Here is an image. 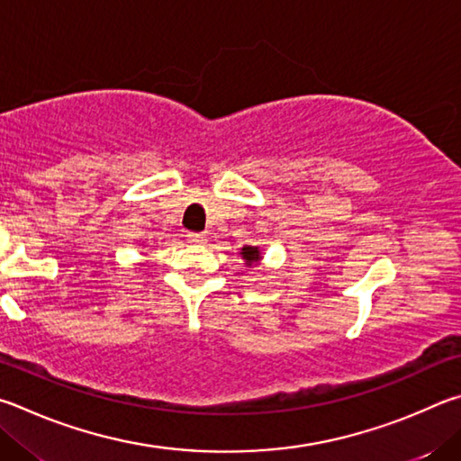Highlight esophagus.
I'll list each match as a JSON object with an SVG mask.
<instances>
[{"label":"esophagus","instance_id":"obj_1","mask_svg":"<svg viewBox=\"0 0 461 461\" xmlns=\"http://www.w3.org/2000/svg\"><path fill=\"white\" fill-rule=\"evenodd\" d=\"M185 237H188V240H190L192 245H204L206 243L204 232H188V235H185Z\"/></svg>","mask_w":461,"mask_h":461}]
</instances>
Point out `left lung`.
Instances as JSON below:
<instances>
[{
    "label": "left lung",
    "mask_w": 461,
    "mask_h": 461,
    "mask_svg": "<svg viewBox=\"0 0 461 461\" xmlns=\"http://www.w3.org/2000/svg\"><path fill=\"white\" fill-rule=\"evenodd\" d=\"M240 257L245 259L247 267H253V265H259L263 255H261V247H253V245H245L240 249Z\"/></svg>",
    "instance_id": "1"
}]
</instances>
